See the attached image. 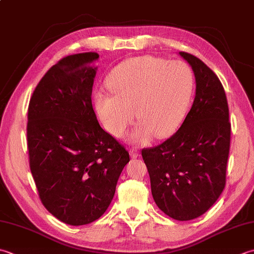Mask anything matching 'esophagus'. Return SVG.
<instances>
[{"label": "esophagus", "mask_w": 254, "mask_h": 254, "mask_svg": "<svg viewBox=\"0 0 254 254\" xmlns=\"http://www.w3.org/2000/svg\"><path fill=\"white\" fill-rule=\"evenodd\" d=\"M130 154H131V156L133 158H136V157L140 156V152H138V148L137 147H132L131 150H130Z\"/></svg>", "instance_id": "obj_1"}]
</instances>
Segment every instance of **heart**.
I'll return each mask as SVG.
<instances>
[{
  "label": "heart",
  "mask_w": 254,
  "mask_h": 254,
  "mask_svg": "<svg viewBox=\"0 0 254 254\" xmlns=\"http://www.w3.org/2000/svg\"><path fill=\"white\" fill-rule=\"evenodd\" d=\"M108 84L113 95L96 94V108L104 127L121 137L135 112L140 122L132 137L144 143L153 133L166 136L182 122L192 94L193 73L182 61L141 56L119 64Z\"/></svg>",
  "instance_id": "1"
}]
</instances>
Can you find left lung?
Listing matches in <instances>:
<instances>
[{
    "label": "left lung",
    "mask_w": 254,
    "mask_h": 254,
    "mask_svg": "<svg viewBox=\"0 0 254 254\" xmlns=\"http://www.w3.org/2000/svg\"><path fill=\"white\" fill-rule=\"evenodd\" d=\"M192 68L196 96L176 133L142 150L157 207L175 220L201 216L226 185L231 124L225 89L199 58L180 53Z\"/></svg>",
    "instance_id": "8db88e82"
}]
</instances>
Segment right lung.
<instances>
[{
  "label": "right lung",
  "instance_id": "obj_1",
  "mask_svg": "<svg viewBox=\"0 0 254 254\" xmlns=\"http://www.w3.org/2000/svg\"><path fill=\"white\" fill-rule=\"evenodd\" d=\"M97 53L62 58L35 88L27 112L29 167L45 208L71 226L100 218L130 161L99 124L91 93Z\"/></svg>",
  "mask_w": 254,
  "mask_h": 254
}]
</instances>
